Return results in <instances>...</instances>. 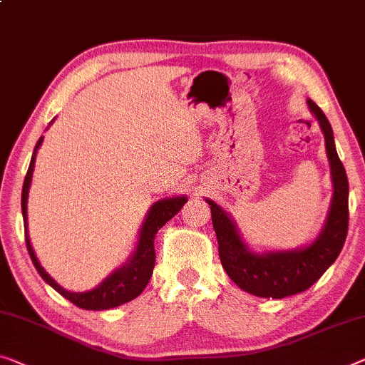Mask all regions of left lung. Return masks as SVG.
I'll return each instance as SVG.
<instances>
[{"mask_svg": "<svg viewBox=\"0 0 365 365\" xmlns=\"http://www.w3.org/2000/svg\"><path fill=\"white\" fill-rule=\"evenodd\" d=\"M307 106L315 115L324 135V148L333 184L327 218L310 243L292 250H253L246 243L235 218L215 200L205 197V202L210 205L223 269L241 290L262 299H284L312 287L336 261L347 235L349 184L336 151L333 128L323 110L312 99H307Z\"/></svg>", "mask_w": 365, "mask_h": 365, "instance_id": "8db88e82", "label": "left lung"}]
</instances>
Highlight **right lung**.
<instances>
[{
    "instance_id": "add662e5",
    "label": "right lung",
    "mask_w": 365,
    "mask_h": 365,
    "mask_svg": "<svg viewBox=\"0 0 365 365\" xmlns=\"http://www.w3.org/2000/svg\"><path fill=\"white\" fill-rule=\"evenodd\" d=\"M55 120V119H53ZM53 120L48 125L53 124ZM43 142V137L38 138L34 148L29 170L24 179V186H22V197H21V209H22V218H24V232H26V245L29 250L31 259L36 266L37 272L41 277L46 280L50 287L57 290L60 295H63L66 300H70L73 305L83 308V310H109V308L124 305L130 302L143 292L147 287L148 280L153 274L155 267V235L158 230L165 225L168 220H171L181 207L187 202V195H171V197H163L156 200L153 205L150 207L147 215H145L142 227L138 230V238L133 248L132 255L124 264L114 269L103 282L98 284L96 287L86 292H70L61 287V285L55 280L50 274L42 267L41 261L32 248L31 238H29V223H27V199H29V189L32 182L34 166H36V156L37 151L41 148Z\"/></svg>"
}]
</instances>
